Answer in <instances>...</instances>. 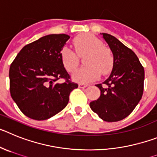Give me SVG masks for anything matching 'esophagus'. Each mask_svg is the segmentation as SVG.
Here are the masks:
<instances>
[{
  "instance_id": "34e87169",
  "label": "esophagus",
  "mask_w": 157,
  "mask_h": 157,
  "mask_svg": "<svg viewBox=\"0 0 157 157\" xmlns=\"http://www.w3.org/2000/svg\"><path fill=\"white\" fill-rule=\"evenodd\" d=\"M87 87V84H79V87L80 88H84V87Z\"/></svg>"
}]
</instances>
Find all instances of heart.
I'll use <instances>...</instances> for the list:
<instances>
[{
    "label": "heart",
    "mask_w": 157,
    "mask_h": 157,
    "mask_svg": "<svg viewBox=\"0 0 157 157\" xmlns=\"http://www.w3.org/2000/svg\"><path fill=\"white\" fill-rule=\"evenodd\" d=\"M73 45L78 56L87 52L84 58L85 67L76 70L72 77L79 83H88L100 76L106 75L113 69V56L109 48L103 45L99 38L90 33H84L76 36ZM62 63L68 72H73L78 65V58L73 51L64 48L60 53Z\"/></svg>",
    "instance_id": "heart-1"
}]
</instances>
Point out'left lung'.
Masks as SVG:
<instances>
[{
    "label": "left lung",
    "instance_id": "obj_1",
    "mask_svg": "<svg viewBox=\"0 0 157 157\" xmlns=\"http://www.w3.org/2000/svg\"><path fill=\"white\" fill-rule=\"evenodd\" d=\"M101 35L112 51L113 66L104 85L96 84L101 94L90 107L103 121L116 122L128 117L142 98L145 71L133 51L112 35Z\"/></svg>",
    "mask_w": 157,
    "mask_h": 157
}]
</instances>
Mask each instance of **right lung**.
Here are the masks:
<instances>
[{
	"instance_id": "add662e5",
	"label": "right lung",
	"mask_w": 157,
	"mask_h": 157,
	"mask_svg": "<svg viewBox=\"0 0 157 157\" xmlns=\"http://www.w3.org/2000/svg\"><path fill=\"white\" fill-rule=\"evenodd\" d=\"M70 36L49 34L24 46L9 70L10 92L24 115L44 121L67 105L78 84L70 81L60 53ZM63 78L64 83L57 80Z\"/></svg>"
}]
</instances>
